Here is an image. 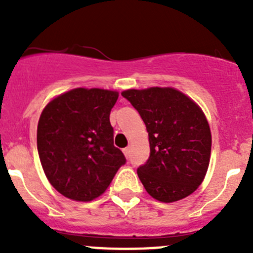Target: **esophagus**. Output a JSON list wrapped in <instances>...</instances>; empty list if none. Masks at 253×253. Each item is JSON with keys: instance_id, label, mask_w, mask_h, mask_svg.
<instances>
[{"instance_id": "34e87169", "label": "esophagus", "mask_w": 253, "mask_h": 253, "mask_svg": "<svg viewBox=\"0 0 253 253\" xmlns=\"http://www.w3.org/2000/svg\"><path fill=\"white\" fill-rule=\"evenodd\" d=\"M123 152H124L125 157L128 158V157H129V154H130V148H129V147H126V148L123 149Z\"/></svg>"}]
</instances>
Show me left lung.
Instances as JSON below:
<instances>
[{
	"label": "left lung",
	"instance_id": "8db88e82",
	"mask_svg": "<svg viewBox=\"0 0 253 253\" xmlns=\"http://www.w3.org/2000/svg\"><path fill=\"white\" fill-rule=\"evenodd\" d=\"M146 124L151 153L137 173L152 198L177 202L202 184L209 166L211 134L202 109L175 88L122 92Z\"/></svg>",
	"mask_w": 253,
	"mask_h": 253
}]
</instances>
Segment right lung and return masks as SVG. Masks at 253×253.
Masks as SVG:
<instances>
[{
  "mask_svg": "<svg viewBox=\"0 0 253 253\" xmlns=\"http://www.w3.org/2000/svg\"><path fill=\"white\" fill-rule=\"evenodd\" d=\"M118 96L101 88H75L49 102L40 115V162L51 186L66 198L91 202L126 162L114 146L110 124Z\"/></svg>",
  "mask_w": 253,
  "mask_h": 253,
  "instance_id": "add662e5",
  "label": "right lung"
}]
</instances>
